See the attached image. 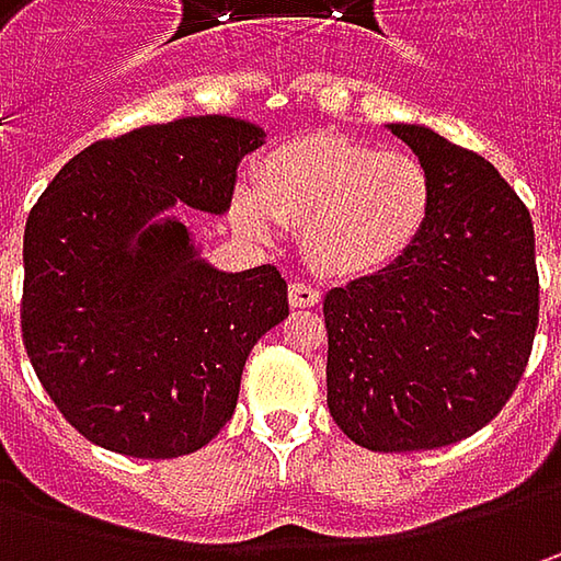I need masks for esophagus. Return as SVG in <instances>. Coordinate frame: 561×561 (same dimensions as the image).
Wrapping results in <instances>:
<instances>
[{
    "label": "esophagus",
    "mask_w": 561,
    "mask_h": 561,
    "mask_svg": "<svg viewBox=\"0 0 561 561\" xmlns=\"http://www.w3.org/2000/svg\"><path fill=\"white\" fill-rule=\"evenodd\" d=\"M321 302V290H314L312 284H290V306L293 309H314Z\"/></svg>",
    "instance_id": "obj_1"
}]
</instances>
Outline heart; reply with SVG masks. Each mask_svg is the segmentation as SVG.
I'll use <instances>...</instances> for the list:
<instances>
[{
    "label": "heart",
    "instance_id": "1",
    "mask_svg": "<svg viewBox=\"0 0 561 561\" xmlns=\"http://www.w3.org/2000/svg\"><path fill=\"white\" fill-rule=\"evenodd\" d=\"M230 208L259 240L302 227L314 271L365 277L397 265L419 243L434 208V181L412 152L309 134L265 152L255 184L237 186Z\"/></svg>",
    "mask_w": 561,
    "mask_h": 561
}]
</instances>
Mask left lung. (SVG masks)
<instances>
[{
  "instance_id": "8db88e82",
  "label": "left lung",
  "mask_w": 561,
  "mask_h": 561,
  "mask_svg": "<svg viewBox=\"0 0 561 561\" xmlns=\"http://www.w3.org/2000/svg\"><path fill=\"white\" fill-rule=\"evenodd\" d=\"M434 181L397 265L324 296L328 409L375 453L449 446L500 415L530 358L540 280L525 203L478 152L390 124Z\"/></svg>"
}]
</instances>
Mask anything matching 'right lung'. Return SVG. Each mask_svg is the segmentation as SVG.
<instances>
[{"label":"right lung","instance_id":"1","mask_svg":"<svg viewBox=\"0 0 561 561\" xmlns=\"http://www.w3.org/2000/svg\"><path fill=\"white\" fill-rule=\"evenodd\" d=\"M262 127L227 115L149 124L77 152L24 227V350L83 437L134 459L203 449L240 397L249 350L280 324L274 265L199 259L178 203L225 215Z\"/></svg>","mask_w":561,"mask_h":561}]
</instances>
